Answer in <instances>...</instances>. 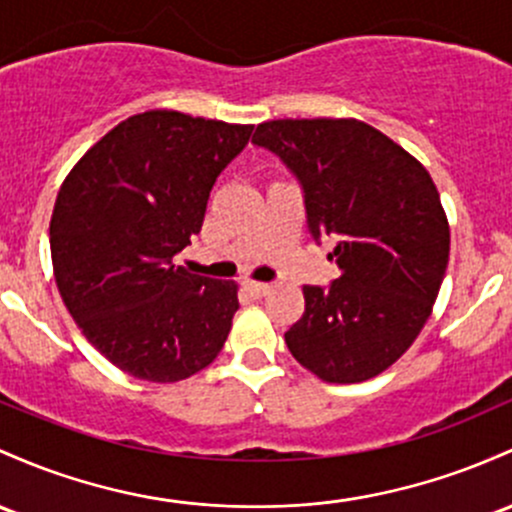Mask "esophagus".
<instances>
[{
    "label": "esophagus",
    "mask_w": 512,
    "mask_h": 512,
    "mask_svg": "<svg viewBox=\"0 0 512 512\" xmlns=\"http://www.w3.org/2000/svg\"><path fill=\"white\" fill-rule=\"evenodd\" d=\"M245 291L250 296H255V299H262V296H267L269 291H272V284H265V282H245Z\"/></svg>",
    "instance_id": "obj_1"
}]
</instances>
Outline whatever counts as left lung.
<instances>
[{
    "instance_id": "left-lung-1",
    "label": "left lung",
    "mask_w": 512,
    "mask_h": 512,
    "mask_svg": "<svg viewBox=\"0 0 512 512\" xmlns=\"http://www.w3.org/2000/svg\"><path fill=\"white\" fill-rule=\"evenodd\" d=\"M252 143L299 177L311 233L338 240V279L303 286L286 347L328 384L372 379L413 345L445 279L449 223L430 172L357 119L265 121Z\"/></svg>"
}]
</instances>
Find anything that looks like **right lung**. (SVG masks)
Returning <instances> with one entry per match:
<instances>
[{
    "label": "right lung",
    "instance_id": "add662e5",
    "mask_svg": "<svg viewBox=\"0 0 512 512\" xmlns=\"http://www.w3.org/2000/svg\"><path fill=\"white\" fill-rule=\"evenodd\" d=\"M252 126L153 109L97 140L60 184L50 257L77 328L121 372L174 384L226 345L238 284L172 257L201 230L211 187Z\"/></svg>",
    "mask_w": 512,
    "mask_h": 512
}]
</instances>
